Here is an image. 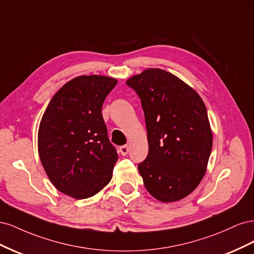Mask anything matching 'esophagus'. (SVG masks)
Wrapping results in <instances>:
<instances>
[{"instance_id": "34e87169", "label": "esophagus", "mask_w": 254, "mask_h": 254, "mask_svg": "<svg viewBox=\"0 0 254 254\" xmlns=\"http://www.w3.org/2000/svg\"><path fill=\"white\" fill-rule=\"evenodd\" d=\"M128 151H129V147H128V145L121 146V147H120V152L122 153L123 156H126L127 153H128Z\"/></svg>"}]
</instances>
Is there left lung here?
Segmentation results:
<instances>
[{
    "label": "left lung",
    "instance_id": "1",
    "mask_svg": "<svg viewBox=\"0 0 254 254\" xmlns=\"http://www.w3.org/2000/svg\"><path fill=\"white\" fill-rule=\"evenodd\" d=\"M127 86L141 98L148 156L137 166L148 193L161 202L179 201L202 180L213 134L205 105L174 74L147 68Z\"/></svg>",
    "mask_w": 254,
    "mask_h": 254
}]
</instances>
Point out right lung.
Here are the masks:
<instances>
[{
	"label": "right lung",
	"instance_id": "add662e5",
	"mask_svg": "<svg viewBox=\"0 0 254 254\" xmlns=\"http://www.w3.org/2000/svg\"><path fill=\"white\" fill-rule=\"evenodd\" d=\"M118 80L82 75L53 96L38 130V151L53 186L75 199L102 190L112 178L118 153L102 115L105 98Z\"/></svg>",
	"mask_w": 254,
	"mask_h": 254
}]
</instances>
